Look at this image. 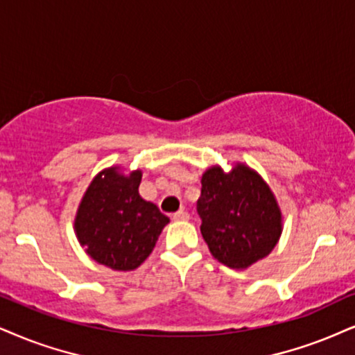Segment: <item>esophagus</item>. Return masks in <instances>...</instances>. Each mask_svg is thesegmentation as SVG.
Masks as SVG:
<instances>
[{
    "label": "esophagus",
    "instance_id": "esophagus-1",
    "mask_svg": "<svg viewBox=\"0 0 355 355\" xmlns=\"http://www.w3.org/2000/svg\"><path fill=\"white\" fill-rule=\"evenodd\" d=\"M173 218L178 222H184V220H189V214L186 211H178L176 214H173Z\"/></svg>",
    "mask_w": 355,
    "mask_h": 355
}]
</instances>
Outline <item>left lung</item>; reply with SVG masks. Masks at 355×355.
<instances>
[{
    "mask_svg": "<svg viewBox=\"0 0 355 355\" xmlns=\"http://www.w3.org/2000/svg\"><path fill=\"white\" fill-rule=\"evenodd\" d=\"M200 182V232L212 257L234 270L268 257L282 237L283 214L265 179L235 163L229 173L211 166Z\"/></svg>",
    "mask_w": 355,
    "mask_h": 355,
    "instance_id": "1",
    "label": "left lung"
}]
</instances>
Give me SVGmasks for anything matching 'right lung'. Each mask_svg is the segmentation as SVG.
<instances>
[{"instance_id":"add662e5","label":"right lung","mask_w":355,"mask_h":355,"mask_svg":"<svg viewBox=\"0 0 355 355\" xmlns=\"http://www.w3.org/2000/svg\"><path fill=\"white\" fill-rule=\"evenodd\" d=\"M141 169L105 168L92 179L78 204L73 230L87 255L116 271H131L150 257L169 218L144 200Z\"/></svg>"}]
</instances>
